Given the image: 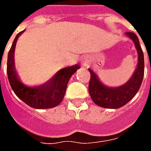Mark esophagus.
Segmentation results:
<instances>
[{
  "label": "esophagus",
  "mask_w": 151,
  "mask_h": 151,
  "mask_svg": "<svg viewBox=\"0 0 151 151\" xmlns=\"http://www.w3.org/2000/svg\"><path fill=\"white\" fill-rule=\"evenodd\" d=\"M82 65L83 66V67H86V66L87 65V63H86V61H83V62L82 63Z\"/></svg>",
  "instance_id": "1"
}]
</instances>
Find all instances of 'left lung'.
<instances>
[{
  "instance_id": "obj_1",
  "label": "left lung",
  "mask_w": 151,
  "mask_h": 151,
  "mask_svg": "<svg viewBox=\"0 0 151 151\" xmlns=\"http://www.w3.org/2000/svg\"><path fill=\"white\" fill-rule=\"evenodd\" d=\"M125 35L133 41L138 56L137 68L126 83L117 87H109L99 80L93 70L89 69L91 73L89 93L93 102L102 108L116 109L124 106L135 96L142 82L145 65L144 55L139 40L133 32H126Z\"/></svg>"
}]
</instances>
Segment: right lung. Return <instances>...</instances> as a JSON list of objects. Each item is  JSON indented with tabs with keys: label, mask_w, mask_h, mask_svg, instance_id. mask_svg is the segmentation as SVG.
Returning a JSON list of instances; mask_svg holds the SVG:
<instances>
[{
	"label": "right lung",
	"mask_w": 151,
	"mask_h": 151,
	"mask_svg": "<svg viewBox=\"0 0 151 151\" xmlns=\"http://www.w3.org/2000/svg\"><path fill=\"white\" fill-rule=\"evenodd\" d=\"M24 31L15 37L7 59V74L9 84L15 95L28 106L36 109L52 108L61 103L66 92L69 79L80 68L78 65L60 69L52 78L43 85L27 86L19 79L14 65V50L18 37Z\"/></svg>",
	"instance_id": "1"
}]
</instances>
